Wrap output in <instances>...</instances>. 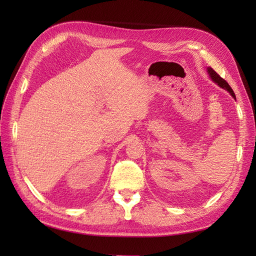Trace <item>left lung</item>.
<instances>
[{
    "instance_id": "8db88e82",
    "label": "left lung",
    "mask_w": 256,
    "mask_h": 256,
    "mask_svg": "<svg viewBox=\"0 0 256 256\" xmlns=\"http://www.w3.org/2000/svg\"><path fill=\"white\" fill-rule=\"evenodd\" d=\"M207 72H208V74H209V78L212 79V82H214L216 85H219V86H220L221 88L228 90V92H230V94L232 95V97H233L234 99H236V96H235V94H234V92H233V90L230 88L228 83L226 80H224V79H222L221 76H220L218 74H216L212 67H207Z\"/></svg>"
}]
</instances>
